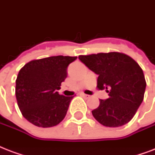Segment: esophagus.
<instances>
[{
    "label": "esophagus",
    "instance_id": "esophagus-1",
    "mask_svg": "<svg viewBox=\"0 0 155 155\" xmlns=\"http://www.w3.org/2000/svg\"><path fill=\"white\" fill-rule=\"evenodd\" d=\"M81 96L84 97H85V98H89L90 96L89 95H87V94H84V93H81Z\"/></svg>",
    "mask_w": 155,
    "mask_h": 155
}]
</instances>
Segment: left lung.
Wrapping results in <instances>:
<instances>
[{"instance_id":"8db88e82","label":"left lung","mask_w":155,"mask_h":155,"mask_svg":"<svg viewBox=\"0 0 155 155\" xmlns=\"http://www.w3.org/2000/svg\"><path fill=\"white\" fill-rule=\"evenodd\" d=\"M80 60L98 75L97 87L106 89L108 99L100 100L92 111L95 119L107 127H119L130 121L144 98L147 82L138 63L120 52L80 55Z\"/></svg>"}]
</instances>
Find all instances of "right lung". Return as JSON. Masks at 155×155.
<instances>
[{
    "instance_id": "right-lung-1",
    "label": "right lung",
    "mask_w": 155,
    "mask_h": 155,
    "mask_svg": "<svg viewBox=\"0 0 155 155\" xmlns=\"http://www.w3.org/2000/svg\"><path fill=\"white\" fill-rule=\"evenodd\" d=\"M77 57L51 56L27 63L18 73L15 94L24 117L38 127H52L64 119L74 97L59 95L68 67Z\"/></svg>"
}]
</instances>
